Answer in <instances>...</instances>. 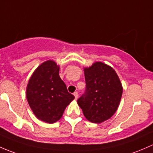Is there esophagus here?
<instances>
[{
    "mask_svg": "<svg viewBox=\"0 0 153 153\" xmlns=\"http://www.w3.org/2000/svg\"><path fill=\"white\" fill-rule=\"evenodd\" d=\"M74 96L75 97V100H77V99H78V93L74 92Z\"/></svg>",
    "mask_w": 153,
    "mask_h": 153,
    "instance_id": "esophagus-1",
    "label": "esophagus"
}]
</instances>
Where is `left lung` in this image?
Wrapping results in <instances>:
<instances>
[{"mask_svg": "<svg viewBox=\"0 0 153 153\" xmlns=\"http://www.w3.org/2000/svg\"><path fill=\"white\" fill-rule=\"evenodd\" d=\"M86 89L77 100L85 117L100 124L113 116L119 108L123 88L114 69L102 62L84 68Z\"/></svg>", "mask_w": 153, "mask_h": 153, "instance_id": "8db88e82", "label": "left lung"}]
</instances>
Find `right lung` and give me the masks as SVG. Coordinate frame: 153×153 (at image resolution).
<instances>
[{
	"instance_id": "right-lung-1",
	"label": "right lung",
	"mask_w": 153,
	"mask_h": 153,
	"mask_svg": "<svg viewBox=\"0 0 153 153\" xmlns=\"http://www.w3.org/2000/svg\"><path fill=\"white\" fill-rule=\"evenodd\" d=\"M59 66L53 60L40 65L30 77L26 99L36 117L53 124L62 116L66 107L74 100L59 75Z\"/></svg>"
}]
</instances>
